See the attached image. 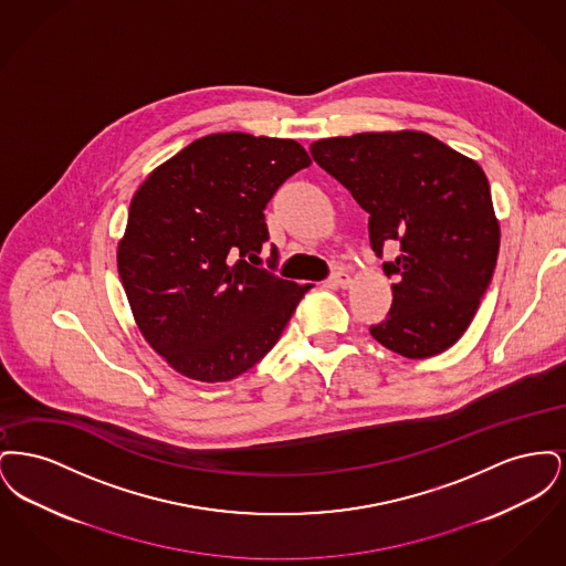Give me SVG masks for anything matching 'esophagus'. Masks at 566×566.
I'll use <instances>...</instances> for the list:
<instances>
[{"label": "esophagus", "mask_w": 566, "mask_h": 566, "mask_svg": "<svg viewBox=\"0 0 566 566\" xmlns=\"http://www.w3.org/2000/svg\"><path fill=\"white\" fill-rule=\"evenodd\" d=\"M328 282H331V284H335V286L346 289V286H350V273H346V271H335V273L331 275V280H328Z\"/></svg>", "instance_id": "1"}]
</instances>
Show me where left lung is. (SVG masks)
<instances>
[{
  "label": "left lung",
  "instance_id": "obj_1",
  "mask_svg": "<svg viewBox=\"0 0 566 566\" xmlns=\"http://www.w3.org/2000/svg\"><path fill=\"white\" fill-rule=\"evenodd\" d=\"M369 214L377 256L399 243L384 273L395 277L386 321L369 331L405 358L454 346L492 280L501 227L484 169L424 132H367L310 146Z\"/></svg>",
  "mask_w": 566,
  "mask_h": 566
}]
</instances>
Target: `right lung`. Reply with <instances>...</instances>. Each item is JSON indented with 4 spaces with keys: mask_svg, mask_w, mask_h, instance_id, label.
I'll return each instance as SVG.
<instances>
[{
    "mask_svg": "<svg viewBox=\"0 0 566 566\" xmlns=\"http://www.w3.org/2000/svg\"><path fill=\"white\" fill-rule=\"evenodd\" d=\"M310 163L295 139L206 135L135 192L118 275L139 333L178 374L208 384L242 376L312 289L256 268L270 240L263 210ZM275 261L273 245L271 270Z\"/></svg>",
    "mask_w": 566,
    "mask_h": 566,
    "instance_id": "obj_1",
    "label": "right lung"
}]
</instances>
